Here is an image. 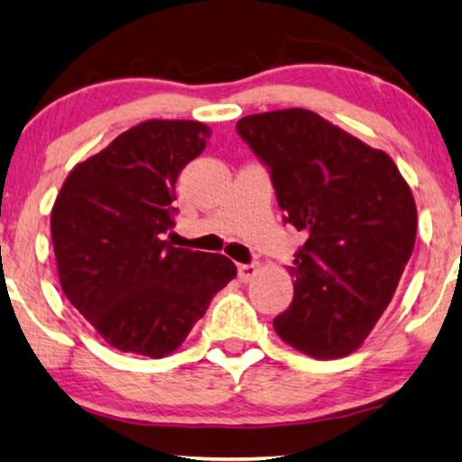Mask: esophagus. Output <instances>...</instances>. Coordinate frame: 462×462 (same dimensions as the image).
<instances>
[{
    "mask_svg": "<svg viewBox=\"0 0 462 462\" xmlns=\"http://www.w3.org/2000/svg\"><path fill=\"white\" fill-rule=\"evenodd\" d=\"M258 273V264H237V275L242 282H250Z\"/></svg>",
    "mask_w": 462,
    "mask_h": 462,
    "instance_id": "obj_1",
    "label": "esophagus"
}]
</instances>
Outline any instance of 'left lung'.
I'll list each match as a JSON object with an SVG mask.
<instances>
[{"instance_id": "obj_1", "label": "left lung", "mask_w": 462, "mask_h": 462, "mask_svg": "<svg viewBox=\"0 0 462 462\" xmlns=\"http://www.w3.org/2000/svg\"><path fill=\"white\" fill-rule=\"evenodd\" d=\"M237 134L269 168L283 220L307 237L275 332L311 357L349 356L389 307L414 250L408 182L384 151L309 109L245 116Z\"/></svg>"}]
</instances>
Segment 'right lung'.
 <instances>
[{"label":"right lung","mask_w":462,"mask_h":462,"mask_svg":"<svg viewBox=\"0 0 462 462\" xmlns=\"http://www.w3.org/2000/svg\"><path fill=\"white\" fill-rule=\"evenodd\" d=\"M210 128L147 119L69 172L52 206L62 292L106 343L166 357L237 275L223 254L168 244L176 179L206 149Z\"/></svg>","instance_id":"1"}]
</instances>
